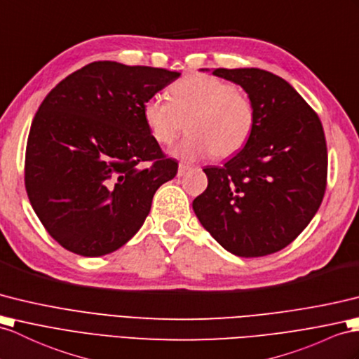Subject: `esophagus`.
<instances>
[{
	"label": "esophagus",
	"instance_id": "esophagus-1",
	"mask_svg": "<svg viewBox=\"0 0 359 359\" xmlns=\"http://www.w3.org/2000/svg\"><path fill=\"white\" fill-rule=\"evenodd\" d=\"M187 170H190V165L180 163V165H178V177H182V175H184Z\"/></svg>",
	"mask_w": 359,
	"mask_h": 359
}]
</instances>
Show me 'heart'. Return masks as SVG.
I'll return each instance as SVG.
<instances>
[{
	"label": "heart",
	"instance_id": "obj_1",
	"mask_svg": "<svg viewBox=\"0 0 359 359\" xmlns=\"http://www.w3.org/2000/svg\"><path fill=\"white\" fill-rule=\"evenodd\" d=\"M143 118L160 144H170L187 121L190 134L172 151L178 158L196 160L210 154L226 158L248 142L256 111L248 95L231 82L210 74H190L170 86L169 99H146Z\"/></svg>",
	"mask_w": 359,
	"mask_h": 359
}]
</instances>
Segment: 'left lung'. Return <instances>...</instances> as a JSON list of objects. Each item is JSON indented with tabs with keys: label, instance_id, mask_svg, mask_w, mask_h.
<instances>
[{
	"label": "left lung",
	"instance_id": "1",
	"mask_svg": "<svg viewBox=\"0 0 359 359\" xmlns=\"http://www.w3.org/2000/svg\"><path fill=\"white\" fill-rule=\"evenodd\" d=\"M213 74L242 86L256 121L242 151L221 168L204 169L208 186L191 205L231 255H273L308 226L325 196V130L285 79L260 68H216Z\"/></svg>",
	"mask_w": 359,
	"mask_h": 359
}]
</instances>
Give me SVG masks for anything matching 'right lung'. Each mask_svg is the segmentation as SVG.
<instances>
[{"mask_svg":"<svg viewBox=\"0 0 359 359\" xmlns=\"http://www.w3.org/2000/svg\"><path fill=\"white\" fill-rule=\"evenodd\" d=\"M180 74L99 60L43 99L25 149V190L59 245L99 257L143 225L155 191L178 172L147 129L143 103Z\"/></svg>","mask_w":359,"mask_h":359,"instance_id":"obj_1","label":"right lung"}]
</instances>
